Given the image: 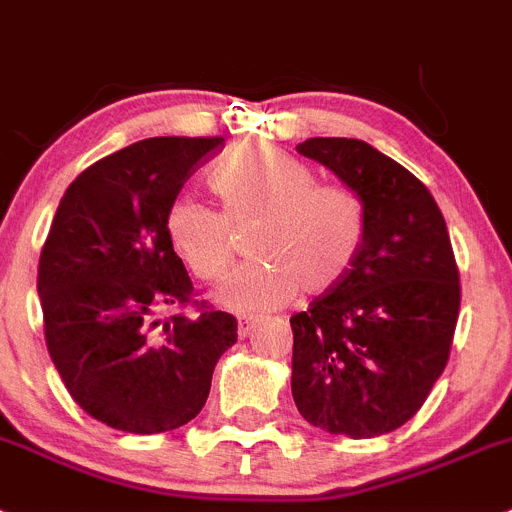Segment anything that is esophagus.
Segmentation results:
<instances>
[{
    "label": "esophagus",
    "mask_w": 512,
    "mask_h": 512,
    "mask_svg": "<svg viewBox=\"0 0 512 512\" xmlns=\"http://www.w3.org/2000/svg\"><path fill=\"white\" fill-rule=\"evenodd\" d=\"M257 324L260 319H252V317H239V337H252V332L257 330Z\"/></svg>",
    "instance_id": "34e87169"
}]
</instances>
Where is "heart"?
I'll return each instance as SVG.
<instances>
[{"label":"heart","mask_w":512,"mask_h":512,"mask_svg":"<svg viewBox=\"0 0 512 512\" xmlns=\"http://www.w3.org/2000/svg\"><path fill=\"white\" fill-rule=\"evenodd\" d=\"M224 213L193 198L167 211V237L201 281H216L234 257L231 226L257 224L250 262L211 293L239 314L273 311L296 296L327 293L355 268L366 242V206L345 185H319L309 164L281 151H242L211 172Z\"/></svg>","instance_id":"b5f03b06"}]
</instances>
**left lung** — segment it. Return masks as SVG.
Instances as JSON below:
<instances>
[{"label":"left lung","mask_w":512,"mask_h":512,"mask_svg":"<svg viewBox=\"0 0 512 512\" xmlns=\"http://www.w3.org/2000/svg\"><path fill=\"white\" fill-rule=\"evenodd\" d=\"M366 206L355 268L291 317V391L314 428L376 438L402 428L451 353L461 286L443 213L402 164L358 139H306Z\"/></svg>","instance_id":"left-lung-1"}]
</instances>
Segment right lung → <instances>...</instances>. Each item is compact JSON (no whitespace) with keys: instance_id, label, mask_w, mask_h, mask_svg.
<instances>
[{"instance_id":"add662e5","label":"right lung","mask_w":512,"mask_h":512,"mask_svg":"<svg viewBox=\"0 0 512 512\" xmlns=\"http://www.w3.org/2000/svg\"><path fill=\"white\" fill-rule=\"evenodd\" d=\"M224 144L157 136L115 151L66 188L38 265L46 345L74 402L123 433L175 430L203 410L237 319L157 317L193 283L167 237V211L193 167Z\"/></svg>"}]
</instances>
